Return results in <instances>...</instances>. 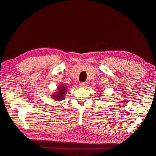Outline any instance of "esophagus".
Wrapping results in <instances>:
<instances>
[{
    "label": "esophagus",
    "instance_id": "obj_1",
    "mask_svg": "<svg viewBox=\"0 0 156 156\" xmlns=\"http://www.w3.org/2000/svg\"><path fill=\"white\" fill-rule=\"evenodd\" d=\"M87 85V82H84V83H81L79 84V86L81 87H86Z\"/></svg>",
    "mask_w": 156,
    "mask_h": 156
}]
</instances>
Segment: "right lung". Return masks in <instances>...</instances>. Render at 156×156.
<instances>
[{"instance_id": "add662e5", "label": "right lung", "mask_w": 156, "mask_h": 156, "mask_svg": "<svg viewBox=\"0 0 156 156\" xmlns=\"http://www.w3.org/2000/svg\"><path fill=\"white\" fill-rule=\"evenodd\" d=\"M58 90L56 92L52 95V98L54 99L55 101H60L64 99L66 96V92L67 91V87H66L64 84H61L59 87H57Z\"/></svg>"}]
</instances>
